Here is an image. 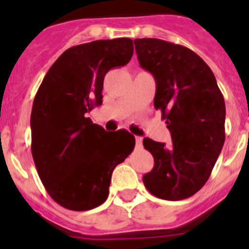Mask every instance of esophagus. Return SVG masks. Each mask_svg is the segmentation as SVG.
I'll list each match as a JSON object with an SVG mask.
<instances>
[{"label":"esophagus","instance_id":"1","mask_svg":"<svg viewBox=\"0 0 249 249\" xmlns=\"http://www.w3.org/2000/svg\"><path fill=\"white\" fill-rule=\"evenodd\" d=\"M136 147H137V148H141V147H142V137H136Z\"/></svg>","mask_w":249,"mask_h":249}]
</instances>
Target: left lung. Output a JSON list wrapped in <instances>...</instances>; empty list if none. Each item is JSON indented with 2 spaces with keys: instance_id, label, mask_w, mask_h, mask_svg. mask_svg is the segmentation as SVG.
I'll use <instances>...</instances> for the list:
<instances>
[{
  "instance_id": "left-lung-1",
  "label": "left lung",
  "mask_w": 249,
  "mask_h": 249,
  "mask_svg": "<svg viewBox=\"0 0 249 249\" xmlns=\"http://www.w3.org/2000/svg\"><path fill=\"white\" fill-rule=\"evenodd\" d=\"M141 67L156 80L155 108L172 144L144 138L155 167L143 176L158 198L179 201L204 186L224 143V98L212 70L192 50L158 38L135 39Z\"/></svg>"
}]
</instances>
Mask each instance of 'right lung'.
I'll return each instance as SVG.
<instances>
[{"label":"right lung","instance_id":"1","mask_svg":"<svg viewBox=\"0 0 249 249\" xmlns=\"http://www.w3.org/2000/svg\"><path fill=\"white\" fill-rule=\"evenodd\" d=\"M131 38L73 46L51 66L31 113V151L51 198L71 211H89L107 199L111 176L135 148V137L106 132L87 112L102 105L106 73L127 65Z\"/></svg>","mask_w":249,"mask_h":249}]
</instances>
